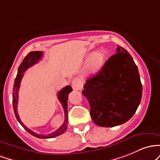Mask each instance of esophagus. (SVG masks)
I'll return each instance as SVG.
<instances>
[{
  "mask_svg": "<svg viewBox=\"0 0 160 160\" xmlns=\"http://www.w3.org/2000/svg\"><path fill=\"white\" fill-rule=\"evenodd\" d=\"M72 88L73 90H81L82 88V84L78 78H75L72 82Z\"/></svg>",
  "mask_w": 160,
  "mask_h": 160,
  "instance_id": "34e87169",
  "label": "esophagus"
}]
</instances>
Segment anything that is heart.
Segmentation results:
<instances>
[{"instance_id": "b5f03b06", "label": "heart", "mask_w": 160, "mask_h": 160, "mask_svg": "<svg viewBox=\"0 0 160 160\" xmlns=\"http://www.w3.org/2000/svg\"><path fill=\"white\" fill-rule=\"evenodd\" d=\"M106 57H107V55L103 51H98L94 53L89 61L87 68L88 73L94 74L99 72L105 63Z\"/></svg>"}]
</instances>
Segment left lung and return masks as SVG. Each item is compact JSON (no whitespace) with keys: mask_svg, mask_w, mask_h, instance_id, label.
I'll return each instance as SVG.
<instances>
[{"mask_svg":"<svg viewBox=\"0 0 160 160\" xmlns=\"http://www.w3.org/2000/svg\"><path fill=\"white\" fill-rule=\"evenodd\" d=\"M82 94L88 100L96 125L114 127L128 121L141 103L142 85L128 51L118 46L99 72L86 81Z\"/></svg>","mask_w":160,"mask_h":160,"instance_id":"8db88e82","label":"left lung"}]
</instances>
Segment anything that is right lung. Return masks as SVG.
Here are the masks:
<instances>
[{
	"instance_id": "1",
	"label": "right lung",
	"mask_w": 160,
	"mask_h": 160,
	"mask_svg": "<svg viewBox=\"0 0 160 160\" xmlns=\"http://www.w3.org/2000/svg\"><path fill=\"white\" fill-rule=\"evenodd\" d=\"M43 56V52L41 51H32L30 53H28L27 54V56L25 57L24 60H22V62H21L20 66H19V69H18L17 75L16 77L15 81H14V85H13V88H12V107H13V110L14 113H15L16 118H17V121L20 123V125L24 128L27 132L29 134H31L32 135L35 136L38 138H53L57 136L60 135V134H63L66 132V130L67 129V125H68V108H67V101H68V96L69 94L72 91V88L69 85L66 86L65 88H63L60 91H59L58 94H57V97H58V99L60 101L61 104H62V107L64 109V113H65V119H64V122L62 123V125L55 132H52L51 134H36L35 132H32V130H30L29 128H28L26 125L22 122L20 119H19V116L18 115L17 112V103H18V92H19V87H20V82L23 77V73L26 72L27 69L29 67H31L33 65H35V63H37L39 60H41V58Z\"/></svg>"
}]
</instances>
